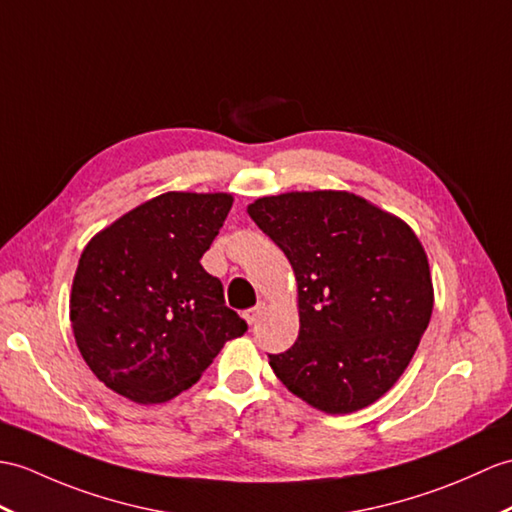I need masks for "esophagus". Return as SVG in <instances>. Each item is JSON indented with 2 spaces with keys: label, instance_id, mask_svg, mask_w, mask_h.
Here are the masks:
<instances>
[{
  "label": "esophagus",
  "instance_id": "34e87169",
  "mask_svg": "<svg viewBox=\"0 0 512 512\" xmlns=\"http://www.w3.org/2000/svg\"><path fill=\"white\" fill-rule=\"evenodd\" d=\"M264 307H266V305L259 301L255 307H251V310H246V312H244V318L248 320V325H255V323H257L259 316L264 314Z\"/></svg>",
  "mask_w": 512,
  "mask_h": 512
}]
</instances>
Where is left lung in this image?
Here are the masks:
<instances>
[{
	"label": "left lung",
	"mask_w": 512,
	"mask_h": 512,
	"mask_svg": "<svg viewBox=\"0 0 512 512\" xmlns=\"http://www.w3.org/2000/svg\"><path fill=\"white\" fill-rule=\"evenodd\" d=\"M248 216L299 283V338L268 353L272 371L329 414L377 401L406 371L432 316L430 266L417 235L349 192L259 198Z\"/></svg>",
	"instance_id": "1"
}]
</instances>
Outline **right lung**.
<instances>
[{
  "instance_id": "right-lung-1",
  "label": "right lung",
  "mask_w": 512,
  "mask_h": 512,
  "mask_svg": "<svg viewBox=\"0 0 512 512\" xmlns=\"http://www.w3.org/2000/svg\"><path fill=\"white\" fill-rule=\"evenodd\" d=\"M229 194L170 192L128 211L80 255L71 327L95 377L137 403L196 384L246 320L200 266L229 216Z\"/></svg>"
}]
</instances>
